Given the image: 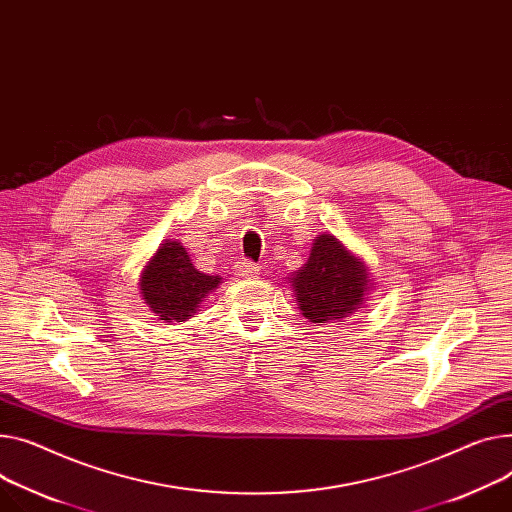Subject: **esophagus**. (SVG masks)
I'll return each instance as SVG.
<instances>
[{
    "mask_svg": "<svg viewBox=\"0 0 512 512\" xmlns=\"http://www.w3.org/2000/svg\"><path fill=\"white\" fill-rule=\"evenodd\" d=\"M259 265L251 263V261H238L234 265V276L236 278H257L259 276Z\"/></svg>",
    "mask_w": 512,
    "mask_h": 512,
    "instance_id": "34e87169",
    "label": "esophagus"
}]
</instances>
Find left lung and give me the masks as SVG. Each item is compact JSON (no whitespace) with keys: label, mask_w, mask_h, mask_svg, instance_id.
Wrapping results in <instances>:
<instances>
[{"label":"left lung","mask_w":512,"mask_h":512,"mask_svg":"<svg viewBox=\"0 0 512 512\" xmlns=\"http://www.w3.org/2000/svg\"><path fill=\"white\" fill-rule=\"evenodd\" d=\"M288 284L302 317L313 323L348 319L377 288L368 265L331 232L315 236L309 259L292 271Z\"/></svg>","instance_id":"obj_1"}]
</instances>
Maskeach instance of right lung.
<instances>
[{
    "mask_svg": "<svg viewBox=\"0 0 512 512\" xmlns=\"http://www.w3.org/2000/svg\"><path fill=\"white\" fill-rule=\"evenodd\" d=\"M220 284V276L197 271L185 247L170 238L146 261L138 280L142 300L164 323H183L197 315L203 300Z\"/></svg>",
    "mask_w": 512,
    "mask_h": 512,
    "instance_id": "obj_1",
    "label": "right lung"
}]
</instances>
